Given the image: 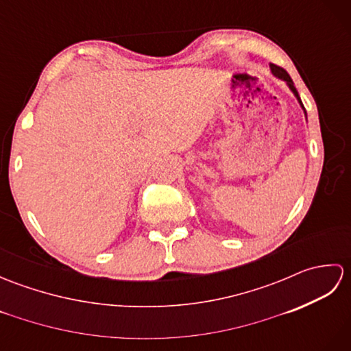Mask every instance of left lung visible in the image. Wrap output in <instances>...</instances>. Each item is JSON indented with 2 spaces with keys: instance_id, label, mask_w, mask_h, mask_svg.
<instances>
[{
  "instance_id": "8db88e82",
  "label": "left lung",
  "mask_w": 351,
  "mask_h": 351,
  "mask_svg": "<svg viewBox=\"0 0 351 351\" xmlns=\"http://www.w3.org/2000/svg\"><path fill=\"white\" fill-rule=\"evenodd\" d=\"M270 68H271V72L274 73L276 77H279V78H282V80H285L287 81V84L289 86V88L291 90H293V93L295 95V98L299 99V102L302 104V101H300V96H299V93H297V88H295V86H294V83H293V80H291V77L288 75V72L283 69V68H280V66H278V64H270ZM302 107H303V104H302ZM304 108V107H303Z\"/></svg>"
}]
</instances>
